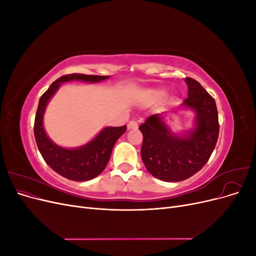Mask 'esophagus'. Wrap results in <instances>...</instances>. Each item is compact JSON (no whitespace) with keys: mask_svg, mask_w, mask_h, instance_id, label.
<instances>
[{"mask_svg":"<svg viewBox=\"0 0 256 256\" xmlns=\"http://www.w3.org/2000/svg\"><path fill=\"white\" fill-rule=\"evenodd\" d=\"M138 128V122L136 120H130L128 122V129H136Z\"/></svg>","mask_w":256,"mask_h":256,"instance_id":"obj_1","label":"esophagus"}]
</instances>
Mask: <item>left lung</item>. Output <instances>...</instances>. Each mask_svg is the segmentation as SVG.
I'll use <instances>...</instances> for the list:
<instances>
[{"mask_svg":"<svg viewBox=\"0 0 256 256\" xmlns=\"http://www.w3.org/2000/svg\"><path fill=\"white\" fill-rule=\"evenodd\" d=\"M188 97L182 106L196 112L194 128L184 136L173 134L160 114L138 127L143 134L141 157L152 176L182 182L198 173L210 158L218 141L219 120L214 99L196 80L186 78Z\"/></svg>","mask_w":256,"mask_h":256,"instance_id":"obj_1","label":"left lung"}]
</instances>
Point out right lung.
Segmentation results:
<instances>
[{"label": "right lung", "instance_id": "1", "mask_svg": "<svg viewBox=\"0 0 256 256\" xmlns=\"http://www.w3.org/2000/svg\"><path fill=\"white\" fill-rule=\"evenodd\" d=\"M109 76H90L72 74L54 81L40 99L34 122V136L44 160L53 171L74 182L90 180L102 173L110 160L113 146L127 130V126L106 127L92 141L76 148H64L53 143L44 128V114L49 100L68 81L97 83L106 80Z\"/></svg>", "mask_w": 256, "mask_h": 256}]
</instances>
